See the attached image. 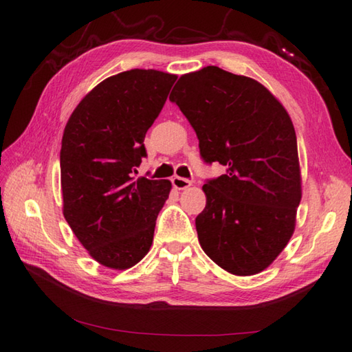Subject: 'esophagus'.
<instances>
[{
  "mask_svg": "<svg viewBox=\"0 0 352 352\" xmlns=\"http://www.w3.org/2000/svg\"><path fill=\"white\" fill-rule=\"evenodd\" d=\"M172 184H174L175 189L183 190V189L190 188L192 182L188 180V178H183V177H174V178H172Z\"/></svg>",
  "mask_w": 352,
  "mask_h": 352,
  "instance_id": "obj_1",
  "label": "esophagus"
}]
</instances>
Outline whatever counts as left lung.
Returning <instances> with one entry per match:
<instances>
[{"instance_id":"1","label":"left lung","mask_w":352,"mask_h":352,"mask_svg":"<svg viewBox=\"0 0 352 352\" xmlns=\"http://www.w3.org/2000/svg\"><path fill=\"white\" fill-rule=\"evenodd\" d=\"M169 100L195 130L204 162L227 168L203 186L201 248L233 275L265 271L294 234L302 195L289 113L257 80L218 66L184 74Z\"/></svg>"}]
</instances>
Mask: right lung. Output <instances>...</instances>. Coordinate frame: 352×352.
<instances>
[{
	"label": "right lung",
	"instance_id": "right-lung-1",
	"mask_svg": "<svg viewBox=\"0 0 352 352\" xmlns=\"http://www.w3.org/2000/svg\"><path fill=\"white\" fill-rule=\"evenodd\" d=\"M174 74L130 69L96 85L68 119L62 138L63 216L100 265L124 271L153 245L169 180H134L145 134L175 83Z\"/></svg>",
	"mask_w": 352,
	"mask_h": 352
}]
</instances>
